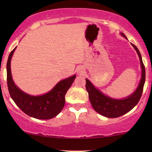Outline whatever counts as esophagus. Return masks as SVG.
<instances>
[{"mask_svg": "<svg viewBox=\"0 0 152 152\" xmlns=\"http://www.w3.org/2000/svg\"><path fill=\"white\" fill-rule=\"evenodd\" d=\"M82 72V70H81L80 69V70H79V72H80H80Z\"/></svg>", "mask_w": 152, "mask_h": 152, "instance_id": "esophagus-1", "label": "esophagus"}]
</instances>
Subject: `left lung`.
<instances>
[{
	"label": "left lung",
	"mask_w": 152,
	"mask_h": 152,
	"mask_svg": "<svg viewBox=\"0 0 152 152\" xmlns=\"http://www.w3.org/2000/svg\"><path fill=\"white\" fill-rule=\"evenodd\" d=\"M121 34L126 38L123 33ZM136 50L140 58V61L142 68V77L138 88L136 91L130 96L123 99H115L106 96L102 93L91 84L88 80H86V88L88 93V97L91 105L95 111L100 115L107 118H118L130 111L140 100L143 91L145 82V68L143 64L142 57L136 45L132 44Z\"/></svg>",
	"instance_id": "1"
}]
</instances>
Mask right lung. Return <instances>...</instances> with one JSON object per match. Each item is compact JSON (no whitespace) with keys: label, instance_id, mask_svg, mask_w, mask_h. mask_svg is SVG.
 Wrapping results in <instances>:
<instances>
[{"label":"right lung","instance_id":"obj_1","mask_svg":"<svg viewBox=\"0 0 152 152\" xmlns=\"http://www.w3.org/2000/svg\"><path fill=\"white\" fill-rule=\"evenodd\" d=\"M16 48L10 53L7 62V83L10 96L19 109L30 117L41 120H48L55 117L63 109L65 95L76 75L60 81L46 94L31 96L20 91L12 80L10 62Z\"/></svg>","mask_w":152,"mask_h":152}]
</instances>
